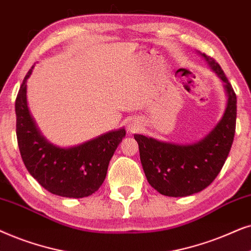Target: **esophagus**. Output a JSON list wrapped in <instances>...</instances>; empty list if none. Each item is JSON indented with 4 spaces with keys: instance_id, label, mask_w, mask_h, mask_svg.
Here are the masks:
<instances>
[{
    "instance_id": "obj_1",
    "label": "esophagus",
    "mask_w": 251,
    "mask_h": 251,
    "mask_svg": "<svg viewBox=\"0 0 251 251\" xmlns=\"http://www.w3.org/2000/svg\"><path fill=\"white\" fill-rule=\"evenodd\" d=\"M127 129H128L129 132L134 133V132H136V129H138V126H136V124H135L134 122H132L131 124H128V126H127Z\"/></svg>"
}]
</instances>
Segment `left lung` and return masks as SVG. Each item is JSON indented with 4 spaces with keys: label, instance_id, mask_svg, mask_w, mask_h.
<instances>
[{
    "label": "left lung",
    "instance_id": "8db88e82",
    "mask_svg": "<svg viewBox=\"0 0 251 251\" xmlns=\"http://www.w3.org/2000/svg\"><path fill=\"white\" fill-rule=\"evenodd\" d=\"M223 80L227 95L225 112L216 127L193 145H176L134 134L149 185L165 196L183 198L206 188L225 164L235 134L236 95L215 59L201 53Z\"/></svg>",
    "mask_w": 251,
    "mask_h": 251
}]
</instances>
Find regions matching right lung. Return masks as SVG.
Returning <instances> with one entry per match:
<instances>
[{"label":"right lung","instance_id":"obj_1","mask_svg":"<svg viewBox=\"0 0 251 251\" xmlns=\"http://www.w3.org/2000/svg\"><path fill=\"white\" fill-rule=\"evenodd\" d=\"M16 99V133L23 162L33 178L48 192L63 198L81 199L99 190L104 181L109 162L126 131H111L71 148H59L41 135L29 113L26 81Z\"/></svg>","mask_w":251,"mask_h":251}]
</instances>
